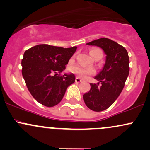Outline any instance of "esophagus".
Listing matches in <instances>:
<instances>
[{"instance_id":"esophagus-1","label":"esophagus","mask_w":150,"mask_h":150,"mask_svg":"<svg viewBox=\"0 0 150 150\" xmlns=\"http://www.w3.org/2000/svg\"><path fill=\"white\" fill-rule=\"evenodd\" d=\"M81 82H82V80H81L79 77H76V78H75V82H77V83H80Z\"/></svg>"}]
</instances>
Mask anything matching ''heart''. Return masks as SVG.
<instances>
[{
    "label": "heart",
    "instance_id": "obj_1",
    "mask_svg": "<svg viewBox=\"0 0 150 150\" xmlns=\"http://www.w3.org/2000/svg\"><path fill=\"white\" fill-rule=\"evenodd\" d=\"M90 54L93 58H95L98 55H101L103 56L102 51L99 49H93L90 51ZM70 71L72 73L76 74L79 77H82V78H85L88 75H94L95 73V70L93 68H82V67L79 66V65H74L70 68Z\"/></svg>",
    "mask_w": 150,
    "mask_h": 150
}]
</instances>
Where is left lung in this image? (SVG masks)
<instances>
[{
  "label": "left lung",
  "mask_w": 150,
  "mask_h": 150,
  "mask_svg": "<svg viewBox=\"0 0 150 150\" xmlns=\"http://www.w3.org/2000/svg\"><path fill=\"white\" fill-rule=\"evenodd\" d=\"M87 45L99 46L106 55L104 68L94 77L99 82L91 83L90 90L83 95L86 106L99 112L111 106L123 90L129 75V56L123 46L107 38L96 39Z\"/></svg>",
  "instance_id": "obj_1"
}]
</instances>
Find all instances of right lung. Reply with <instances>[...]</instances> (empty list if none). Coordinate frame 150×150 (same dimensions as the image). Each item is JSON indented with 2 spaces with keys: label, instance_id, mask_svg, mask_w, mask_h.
Listing matches in <instances>:
<instances>
[{
  "label": "right lung",
  "instance_id": "add662e5",
  "mask_svg": "<svg viewBox=\"0 0 150 150\" xmlns=\"http://www.w3.org/2000/svg\"><path fill=\"white\" fill-rule=\"evenodd\" d=\"M77 46L63 48L39 44L27 49L22 60V74L27 89L38 102L47 107L62 100L66 89L75 82L73 74L61 75Z\"/></svg>",
  "mask_w": 150,
  "mask_h": 150
}]
</instances>
